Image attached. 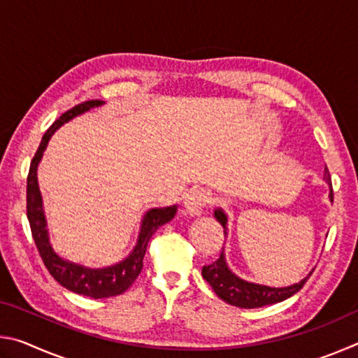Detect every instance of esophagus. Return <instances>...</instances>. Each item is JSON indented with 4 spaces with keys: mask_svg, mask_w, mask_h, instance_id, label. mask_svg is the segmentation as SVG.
<instances>
[{
    "mask_svg": "<svg viewBox=\"0 0 358 358\" xmlns=\"http://www.w3.org/2000/svg\"><path fill=\"white\" fill-rule=\"evenodd\" d=\"M211 202V196L205 189H191L185 196V208L191 216H201L203 208Z\"/></svg>",
    "mask_w": 358,
    "mask_h": 358,
    "instance_id": "esophagus-1",
    "label": "esophagus"
}]
</instances>
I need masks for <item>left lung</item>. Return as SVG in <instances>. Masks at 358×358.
<instances>
[{"instance_id":"8db88e82","label":"left lung","mask_w":358,"mask_h":358,"mask_svg":"<svg viewBox=\"0 0 358 358\" xmlns=\"http://www.w3.org/2000/svg\"><path fill=\"white\" fill-rule=\"evenodd\" d=\"M324 178L327 185L330 186V202H333V191H331V178L329 169H325ZM215 217L216 221L224 227V235H229L227 232V215L224 213L222 208L215 210ZM313 270L308 273V276L303 278L301 281L290 284L287 287H270L264 286V284H256L250 282L246 280H241L240 276L234 273L232 270L229 268L226 254H224V246L220 254V259L215 260L213 264L205 265L202 268V276L203 280L207 281L211 289L215 290V294L220 296L229 305L238 306V308H262L266 305H273V303H280L282 300L289 299L294 294L299 292L303 287V284L306 282L308 278L311 276Z\"/></svg>"}]
</instances>
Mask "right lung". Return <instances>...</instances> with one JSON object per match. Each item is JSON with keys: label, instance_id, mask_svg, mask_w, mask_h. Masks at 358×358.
<instances>
[{"label": "right lung", "instance_id": "right-lung-1", "mask_svg": "<svg viewBox=\"0 0 358 358\" xmlns=\"http://www.w3.org/2000/svg\"><path fill=\"white\" fill-rule=\"evenodd\" d=\"M104 104V101H87L82 102L71 110L63 113L50 128L45 131L42 137L41 145L29 166V173L27 178V216L31 227V234L34 243L38 246L44 265L47 266L55 281L62 284L71 292L78 295L92 296V299H107V296H115L123 294L126 289L131 287V284L136 281V278L141 273L143 266V256L147 252L148 241L157 229L164 226L166 222L172 221L175 213H177V205L164 208H151L143 215L141 222V232H138L137 243L134 250L129 252L128 257L120 260L118 264H113L104 268H90L80 264L71 262L68 259H63L59 254L53 250L50 243V235L47 229V217L44 213V203H42V196L38 183V166L42 159V155L48 145V141L53 136L59 126L68 123L77 115L88 112L90 108L99 107Z\"/></svg>", "mask_w": 358, "mask_h": 358}]
</instances>
